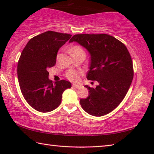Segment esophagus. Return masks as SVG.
<instances>
[{"mask_svg":"<svg viewBox=\"0 0 154 154\" xmlns=\"http://www.w3.org/2000/svg\"><path fill=\"white\" fill-rule=\"evenodd\" d=\"M72 86L76 88H81L82 85H79V84H76V83H73V84H72Z\"/></svg>","mask_w":154,"mask_h":154,"instance_id":"esophagus-1","label":"esophagus"}]
</instances>
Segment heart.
Here are the masks:
<instances>
[{"label": "heart", "instance_id": "heart-1", "mask_svg": "<svg viewBox=\"0 0 154 154\" xmlns=\"http://www.w3.org/2000/svg\"><path fill=\"white\" fill-rule=\"evenodd\" d=\"M79 51H83L82 48L79 46H74L71 49V52L72 54L73 53H75V52H79ZM81 73V72L79 71H75V70H69L68 71L65 75L66 77L71 81H73V82H76V81H78L79 79V74Z\"/></svg>", "mask_w": 154, "mask_h": 154}]
</instances>
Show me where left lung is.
<instances>
[{
	"label": "left lung",
	"instance_id": "obj_1",
	"mask_svg": "<svg viewBox=\"0 0 154 154\" xmlns=\"http://www.w3.org/2000/svg\"><path fill=\"white\" fill-rule=\"evenodd\" d=\"M73 41L90 55L87 79L98 82L95 88L85 85L89 95L81 99L80 105L91 116H105L121 103L129 90L134 76L131 56L124 43L106 34L75 35L69 43Z\"/></svg>",
	"mask_w": 154,
	"mask_h": 154
}]
</instances>
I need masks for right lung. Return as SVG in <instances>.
Here are the masks:
<instances>
[{"mask_svg":"<svg viewBox=\"0 0 154 154\" xmlns=\"http://www.w3.org/2000/svg\"><path fill=\"white\" fill-rule=\"evenodd\" d=\"M71 35L47 31L28 41L17 63L18 82L23 96L35 110L47 113L60 105L62 93L71 88L66 80L53 83L49 79L48 68L56 62L59 49Z\"/></svg>","mask_w":154,"mask_h":154,"instance_id":"obj_1","label":"right lung"}]
</instances>
